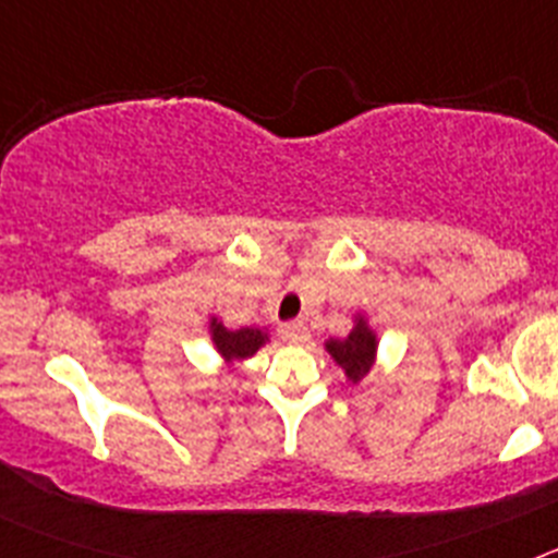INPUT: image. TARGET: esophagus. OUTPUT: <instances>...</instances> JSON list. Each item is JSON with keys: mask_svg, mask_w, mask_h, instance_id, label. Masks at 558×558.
I'll use <instances>...</instances> for the list:
<instances>
[{"mask_svg": "<svg viewBox=\"0 0 558 558\" xmlns=\"http://www.w3.org/2000/svg\"><path fill=\"white\" fill-rule=\"evenodd\" d=\"M282 338L288 340V343H295V347H304L310 340V329L304 327L302 322H295V324H284L282 327Z\"/></svg>", "mask_w": 558, "mask_h": 558, "instance_id": "esophagus-1", "label": "esophagus"}]
</instances>
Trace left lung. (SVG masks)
<instances>
[{"instance_id":"8db88e82","label":"left lung","mask_w":558,"mask_h":558,"mask_svg":"<svg viewBox=\"0 0 558 558\" xmlns=\"http://www.w3.org/2000/svg\"><path fill=\"white\" fill-rule=\"evenodd\" d=\"M324 347L332 354L335 363L343 368L349 383H360V379L372 372L374 357H377V332L368 327L363 315H357L352 332L347 338H329Z\"/></svg>"}]
</instances>
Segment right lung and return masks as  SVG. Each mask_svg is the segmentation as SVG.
Segmentation results:
<instances>
[{
    "label": "right lung",
    "mask_w": 558,
    "mask_h": 558,
    "mask_svg": "<svg viewBox=\"0 0 558 558\" xmlns=\"http://www.w3.org/2000/svg\"><path fill=\"white\" fill-rule=\"evenodd\" d=\"M209 332H211V343H215V349H218L220 357H223L226 363L254 357V354L268 343V332H265V329H256V327L226 329L215 315H211V322H209Z\"/></svg>",
    "instance_id": "right-lung-1"
}]
</instances>
